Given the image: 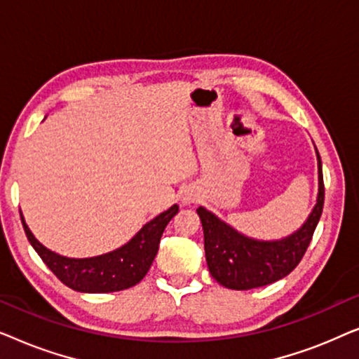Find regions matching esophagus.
I'll return each mask as SVG.
<instances>
[{
  "instance_id": "1",
  "label": "esophagus",
  "mask_w": 359,
  "mask_h": 359,
  "mask_svg": "<svg viewBox=\"0 0 359 359\" xmlns=\"http://www.w3.org/2000/svg\"><path fill=\"white\" fill-rule=\"evenodd\" d=\"M183 201H184V203H189V198H184Z\"/></svg>"
}]
</instances>
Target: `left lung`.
Returning <instances> with one entry per match:
<instances>
[{
	"instance_id": "left-lung-1",
	"label": "left lung",
	"mask_w": 359,
	"mask_h": 359,
	"mask_svg": "<svg viewBox=\"0 0 359 359\" xmlns=\"http://www.w3.org/2000/svg\"><path fill=\"white\" fill-rule=\"evenodd\" d=\"M317 151V149H316ZM317 203L306 222L281 240H257L240 233L217 215L199 205L198 215L204 230V250L209 273L222 286L247 291L283 279L297 266L311 243L323 209L322 161L317 151Z\"/></svg>"
}]
</instances>
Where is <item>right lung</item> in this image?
<instances>
[{
    "label": "right lung",
    "mask_w": 359,
    "mask_h": 359,
    "mask_svg": "<svg viewBox=\"0 0 359 359\" xmlns=\"http://www.w3.org/2000/svg\"><path fill=\"white\" fill-rule=\"evenodd\" d=\"M178 204H173L147 222L121 248L91 258H68L52 252L34 237L22 214L21 220L34 250L63 284L78 292H114L135 286L144 279L158 253L163 230L178 214Z\"/></svg>",
    "instance_id": "add662e5"
}]
</instances>
